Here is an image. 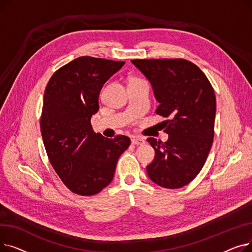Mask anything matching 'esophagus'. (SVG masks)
<instances>
[{"mask_svg": "<svg viewBox=\"0 0 252 252\" xmlns=\"http://www.w3.org/2000/svg\"><path fill=\"white\" fill-rule=\"evenodd\" d=\"M131 144H133V145H143V144H145V141L142 138L134 137V138H131Z\"/></svg>", "mask_w": 252, "mask_h": 252, "instance_id": "esophagus-1", "label": "esophagus"}]
</instances>
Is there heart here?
Returning <instances> with one entry per match:
<instances>
[{
  "mask_svg": "<svg viewBox=\"0 0 252 252\" xmlns=\"http://www.w3.org/2000/svg\"><path fill=\"white\" fill-rule=\"evenodd\" d=\"M139 81H141V78H139V77H131V78H129L128 83H134V82H139Z\"/></svg>",
  "mask_w": 252,
  "mask_h": 252,
  "instance_id": "heart-1",
  "label": "heart"
}]
</instances>
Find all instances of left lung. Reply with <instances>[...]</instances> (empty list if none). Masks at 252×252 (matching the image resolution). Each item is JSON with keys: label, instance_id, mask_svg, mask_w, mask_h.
Listing matches in <instances>:
<instances>
[{"label": "left lung", "instance_id": "8db88e82", "mask_svg": "<svg viewBox=\"0 0 252 252\" xmlns=\"http://www.w3.org/2000/svg\"><path fill=\"white\" fill-rule=\"evenodd\" d=\"M136 67L150 82L159 103L156 113L168 140L147 141L155 150L147 166L152 182L167 189L182 188L199 174L215 136L216 95L206 75L185 59H135Z\"/></svg>", "mask_w": 252, "mask_h": 252}]
</instances>
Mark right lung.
Instances as JSON below:
<instances>
[{
  "label": "right lung",
  "mask_w": 252,
  "mask_h": 252,
  "mask_svg": "<svg viewBox=\"0 0 252 252\" xmlns=\"http://www.w3.org/2000/svg\"><path fill=\"white\" fill-rule=\"evenodd\" d=\"M124 61L83 56L62 66L44 94L41 133L49 160L71 192L92 196L111 183L119 156L130 144L94 133L91 117L99 110L103 85Z\"/></svg>",
  "instance_id": "obj_1"
}]
</instances>
